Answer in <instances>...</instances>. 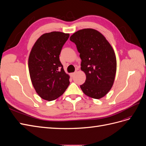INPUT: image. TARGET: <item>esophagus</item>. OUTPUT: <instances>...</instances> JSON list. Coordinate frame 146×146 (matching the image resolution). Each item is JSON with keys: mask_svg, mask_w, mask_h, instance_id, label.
Returning a JSON list of instances; mask_svg holds the SVG:
<instances>
[{"mask_svg": "<svg viewBox=\"0 0 146 146\" xmlns=\"http://www.w3.org/2000/svg\"><path fill=\"white\" fill-rule=\"evenodd\" d=\"M75 74H76V72H73V73H71V74H70V77H73L75 76Z\"/></svg>", "mask_w": 146, "mask_h": 146, "instance_id": "34e87169", "label": "esophagus"}]
</instances>
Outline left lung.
<instances>
[{"mask_svg": "<svg viewBox=\"0 0 146 146\" xmlns=\"http://www.w3.org/2000/svg\"><path fill=\"white\" fill-rule=\"evenodd\" d=\"M70 41L76 45L82 60L81 69L86 74L82 90L90 98H103L111 90L116 72V55L111 46L102 34L92 29L77 31Z\"/></svg>", "mask_w": 146, "mask_h": 146, "instance_id": "obj_1", "label": "left lung"}]
</instances>
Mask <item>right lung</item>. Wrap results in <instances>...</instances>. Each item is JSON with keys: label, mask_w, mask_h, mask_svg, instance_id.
I'll return each instance as SVG.
<instances>
[{"label": "right lung", "mask_w": 146, "mask_h": 146, "mask_svg": "<svg viewBox=\"0 0 146 146\" xmlns=\"http://www.w3.org/2000/svg\"><path fill=\"white\" fill-rule=\"evenodd\" d=\"M69 34L52 32L43 34L35 43L29 58L31 80L38 94L52 101L62 95L69 85L60 55Z\"/></svg>", "instance_id": "obj_1"}]
</instances>
